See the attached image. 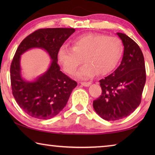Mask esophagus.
Wrapping results in <instances>:
<instances>
[{"label": "esophagus", "instance_id": "34e87169", "mask_svg": "<svg viewBox=\"0 0 155 155\" xmlns=\"http://www.w3.org/2000/svg\"><path fill=\"white\" fill-rule=\"evenodd\" d=\"M81 84L82 85L85 86V87H89V86H90L91 84V82H81Z\"/></svg>", "mask_w": 155, "mask_h": 155}]
</instances>
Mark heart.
<instances>
[{
	"instance_id": "b5f03b06",
	"label": "heart",
	"mask_w": 155,
	"mask_h": 155,
	"mask_svg": "<svg viewBox=\"0 0 155 155\" xmlns=\"http://www.w3.org/2000/svg\"><path fill=\"white\" fill-rule=\"evenodd\" d=\"M123 52L124 45L117 37L87 33L74 38L72 47L61 46L57 59L64 70L70 74H74L83 59L85 64L77 75L87 79L97 73L106 75L112 72L121 59Z\"/></svg>"
}]
</instances>
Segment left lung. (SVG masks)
<instances>
[{
	"label": "left lung",
	"mask_w": 155,
	"mask_h": 155,
	"mask_svg": "<svg viewBox=\"0 0 155 155\" xmlns=\"http://www.w3.org/2000/svg\"><path fill=\"white\" fill-rule=\"evenodd\" d=\"M116 34L124 45L121 64L112 74L100 80L102 94L93 102L97 114L107 121L124 118L137 108L146 78L140 46L126 34Z\"/></svg>",
	"instance_id": "left-lung-1"
}]
</instances>
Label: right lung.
Instances as JSON below:
<instances>
[{"label":"right lung","instance_id":"right-lung-1","mask_svg":"<svg viewBox=\"0 0 155 155\" xmlns=\"http://www.w3.org/2000/svg\"><path fill=\"white\" fill-rule=\"evenodd\" d=\"M72 28H40L22 40L13 58L10 77L12 94L18 105L30 116L48 120L57 115L66 105L77 83L60 70L57 54L64 41L74 33ZM31 48L46 50L52 60L46 73L33 81L21 75L20 56Z\"/></svg>","mask_w":155,"mask_h":155}]
</instances>
